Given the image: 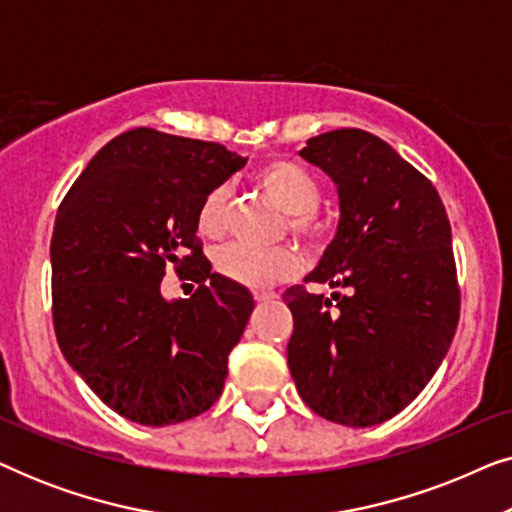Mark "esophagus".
Returning a JSON list of instances; mask_svg holds the SVG:
<instances>
[{
	"label": "esophagus",
	"mask_w": 512,
	"mask_h": 512,
	"mask_svg": "<svg viewBox=\"0 0 512 512\" xmlns=\"http://www.w3.org/2000/svg\"><path fill=\"white\" fill-rule=\"evenodd\" d=\"M275 298H277V293H272V291H256L254 293L256 303H268V300H275Z\"/></svg>",
	"instance_id": "obj_1"
}]
</instances>
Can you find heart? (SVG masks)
Segmentation results:
<instances>
[{
  "label": "heart",
  "mask_w": 512,
  "mask_h": 512,
  "mask_svg": "<svg viewBox=\"0 0 512 512\" xmlns=\"http://www.w3.org/2000/svg\"><path fill=\"white\" fill-rule=\"evenodd\" d=\"M258 186L275 205L289 214V230L305 242H319L321 223L314 209L321 200V184L310 170L291 160H272L256 174ZM228 228V193L212 188L200 202L198 230L207 240H219ZM216 268L230 282L247 289H270L298 275L300 261L291 249L258 251L233 244L216 254Z\"/></svg>",
  "instance_id": "obj_1"
}]
</instances>
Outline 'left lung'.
<instances>
[{
  "label": "left lung",
  "mask_w": 512,
  "mask_h": 512,
  "mask_svg": "<svg viewBox=\"0 0 512 512\" xmlns=\"http://www.w3.org/2000/svg\"><path fill=\"white\" fill-rule=\"evenodd\" d=\"M300 158L333 179L340 205L333 240L305 282L347 293H284L291 377L328 422L382 424L429 384L457 331L450 221L431 181L366 130L307 139Z\"/></svg>",
  "instance_id": "8db88e82"
}]
</instances>
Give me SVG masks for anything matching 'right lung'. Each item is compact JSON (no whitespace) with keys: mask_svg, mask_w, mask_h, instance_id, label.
Wrapping results in <instances>:
<instances>
[{"mask_svg":"<svg viewBox=\"0 0 512 512\" xmlns=\"http://www.w3.org/2000/svg\"><path fill=\"white\" fill-rule=\"evenodd\" d=\"M244 163L214 142L128 130L95 153L58 209V345L97 398L130 422L179 424L221 396L254 298L212 272L195 233L202 198ZM167 262L192 268L201 286L191 299L159 293Z\"/></svg>","mask_w":512,"mask_h":512,"instance_id":"1","label":"right lung"}]
</instances>
